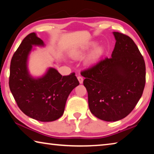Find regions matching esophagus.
Instances as JSON below:
<instances>
[{
	"mask_svg": "<svg viewBox=\"0 0 154 154\" xmlns=\"http://www.w3.org/2000/svg\"><path fill=\"white\" fill-rule=\"evenodd\" d=\"M77 79H78V81H79V83H81V84H82V83H83V77L82 76H78L77 77Z\"/></svg>",
	"mask_w": 154,
	"mask_h": 154,
	"instance_id": "34e87169",
	"label": "esophagus"
}]
</instances>
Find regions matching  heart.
<instances>
[{"label":"heart","instance_id":"heart-1","mask_svg":"<svg viewBox=\"0 0 154 154\" xmlns=\"http://www.w3.org/2000/svg\"><path fill=\"white\" fill-rule=\"evenodd\" d=\"M94 43L90 44V45H86L84 47H82V48H79L78 49H76L75 50L72 52V56L75 59H80L82 58L83 57H84L85 54H86L87 52L89 50L91 47L94 46ZM104 52V49L103 47L98 46L96 47V48L94 49L92 53L90 54V56L88 57L87 58V63L88 64H91L93 63V62H96V60L100 58V56L103 55Z\"/></svg>","mask_w":154,"mask_h":154}]
</instances>
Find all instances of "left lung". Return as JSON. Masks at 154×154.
I'll list each match as a JSON object with an SVG mask.
<instances>
[{
  "mask_svg": "<svg viewBox=\"0 0 154 154\" xmlns=\"http://www.w3.org/2000/svg\"><path fill=\"white\" fill-rule=\"evenodd\" d=\"M116 45L111 58L82 72L94 116L106 122L120 120L133 110L145 85V64L133 40L113 32Z\"/></svg>",
  "mask_w": 154,
  "mask_h": 154,
  "instance_id": "8db88e82",
  "label": "left lung"
}]
</instances>
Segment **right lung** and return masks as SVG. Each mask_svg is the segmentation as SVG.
I'll list each match as a JSON object with an SVG mask.
<instances>
[{"label":"right lung","instance_id":"add662e5","mask_svg":"<svg viewBox=\"0 0 154 154\" xmlns=\"http://www.w3.org/2000/svg\"><path fill=\"white\" fill-rule=\"evenodd\" d=\"M32 45L45 46L32 32L21 43L10 65L9 88L20 110L30 118L41 122H52L63 115L70 93L79 85L75 72L62 76L54 68H49L42 77L31 76L28 59Z\"/></svg>","mask_w":154,"mask_h":154}]
</instances>
